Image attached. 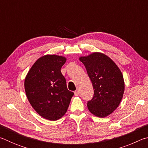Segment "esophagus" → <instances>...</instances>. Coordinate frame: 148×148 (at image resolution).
I'll use <instances>...</instances> for the list:
<instances>
[{
	"mask_svg": "<svg viewBox=\"0 0 148 148\" xmlns=\"http://www.w3.org/2000/svg\"><path fill=\"white\" fill-rule=\"evenodd\" d=\"M79 90H78V89H76V91H74V95H75V96H78V95H79Z\"/></svg>",
	"mask_w": 148,
	"mask_h": 148,
	"instance_id": "obj_1",
	"label": "esophagus"
}]
</instances>
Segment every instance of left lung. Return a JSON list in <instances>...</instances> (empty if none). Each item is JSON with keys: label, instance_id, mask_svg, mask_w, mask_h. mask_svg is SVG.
I'll use <instances>...</instances> for the list:
<instances>
[{"label": "left lung", "instance_id": "8db88e82", "mask_svg": "<svg viewBox=\"0 0 148 148\" xmlns=\"http://www.w3.org/2000/svg\"><path fill=\"white\" fill-rule=\"evenodd\" d=\"M92 82L94 95L87 102L91 113L105 117L112 113L121 102L125 90L123 77L116 63L106 55L95 53L82 57Z\"/></svg>", "mask_w": 148, "mask_h": 148}]
</instances>
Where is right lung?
<instances>
[{"instance_id": "add662e5", "label": "right lung", "mask_w": 148, "mask_h": 148, "mask_svg": "<svg viewBox=\"0 0 148 148\" xmlns=\"http://www.w3.org/2000/svg\"><path fill=\"white\" fill-rule=\"evenodd\" d=\"M66 58L47 55L34 62L25 79L30 104L40 116L56 121L64 116L74 92L67 89L61 67Z\"/></svg>"}]
</instances>
